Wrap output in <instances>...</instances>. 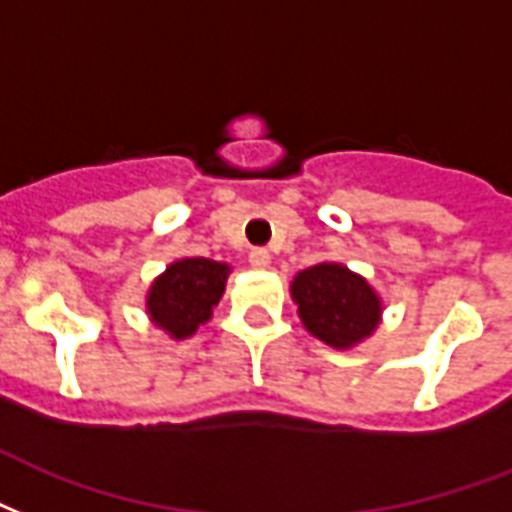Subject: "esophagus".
Here are the masks:
<instances>
[{
	"label": "esophagus",
	"mask_w": 512,
	"mask_h": 512,
	"mask_svg": "<svg viewBox=\"0 0 512 512\" xmlns=\"http://www.w3.org/2000/svg\"><path fill=\"white\" fill-rule=\"evenodd\" d=\"M249 265H252V268H257V271L268 268V265H271V255H268V249H252V252H249Z\"/></svg>",
	"instance_id": "esophagus-1"
}]
</instances>
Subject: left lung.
<instances>
[{"label": "left lung", "instance_id": "left-lung-1", "mask_svg": "<svg viewBox=\"0 0 512 512\" xmlns=\"http://www.w3.org/2000/svg\"><path fill=\"white\" fill-rule=\"evenodd\" d=\"M290 292L303 327L333 349L360 346L384 317V300L373 284L343 263H317L298 271Z\"/></svg>", "mask_w": 512, "mask_h": 512}]
</instances>
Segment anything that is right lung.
Returning <instances> with one entry per match:
<instances>
[{"instance_id": "add662e5", "label": "right lung", "mask_w": 512, "mask_h": 512, "mask_svg": "<svg viewBox=\"0 0 512 512\" xmlns=\"http://www.w3.org/2000/svg\"><path fill=\"white\" fill-rule=\"evenodd\" d=\"M230 265L209 257H182L166 265L161 276H155L144 295V311L158 330L185 341L198 333L220 303Z\"/></svg>"}]
</instances>
